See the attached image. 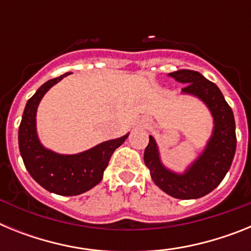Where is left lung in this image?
Returning a JSON list of instances; mask_svg holds the SVG:
<instances>
[{"instance_id":"obj_1","label":"left lung","mask_w":251,"mask_h":251,"mask_svg":"<svg viewBox=\"0 0 251 251\" xmlns=\"http://www.w3.org/2000/svg\"><path fill=\"white\" fill-rule=\"evenodd\" d=\"M168 75L186 84L182 93L195 95L208 106L214 117V132L202 154L183 175L171 172L162 165L152 136L145 150V163L150 168L153 182L162 191L181 200L199 199L220 185L230 170L236 150L234 114L220 89L199 72L183 69Z\"/></svg>"}]
</instances>
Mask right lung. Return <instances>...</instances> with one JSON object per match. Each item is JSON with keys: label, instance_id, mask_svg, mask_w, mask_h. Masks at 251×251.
I'll return each instance as SVG.
<instances>
[{"label": "right lung", "instance_id": "1", "mask_svg": "<svg viewBox=\"0 0 251 251\" xmlns=\"http://www.w3.org/2000/svg\"><path fill=\"white\" fill-rule=\"evenodd\" d=\"M46 81L27 100L19 128V147L26 170L45 190L63 196H75L98 185L110 157L128 134L95 146L77 154H57L40 143L36 133V110L45 93L64 76Z\"/></svg>", "mask_w": 251, "mask_h": 251}]
</instances>
